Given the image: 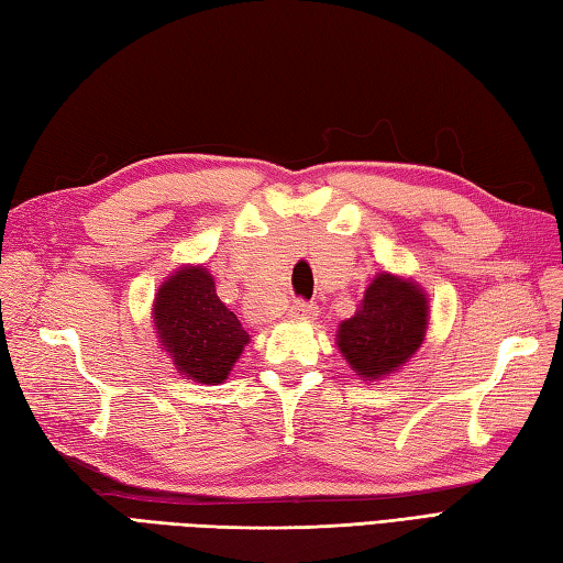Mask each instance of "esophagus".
<instances>
[{
    "label": "esophagus",
    "instance_id": "34e87169",
    "mask_svg": "<svg viewBox=\"0 0 563 563\" xmlns=\"http://www.w3.org/2000/svg\"><path fill=\"white\" fill-rule=\"evenodd\" d=\"M316 316H318V308L313 303L294 301V306L289 308V318H294V320H313Z\"/></svg>",
    "mask_w": 563,
    "mask_h": 563
}]
</instances>
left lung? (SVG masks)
Returning a JSON list of instances; mask_svg holds the SVG:
<instances>
[{
  "instance_id": "8db88e82",
  "label": "left lung",
  "mask_w": 563,
  "mask_h": 563,
  "mask_svg": "<svg viewBox=\"0 0 563 563\" xmlns=\"http://www.w3.org/2000/svg\"><path fill=\"white\" fill-rule=\"evenodd\" d=\"M430 325V298L410 277L378 272L357 313L342 320L335 345L362 382H382L416 357Z\"/></svg>"
}]
</instances>
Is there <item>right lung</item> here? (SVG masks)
Segmentation results:
<instances>
[{
  "instance_id": "right-lung-1",
  "label": "right lung",
  "mask_w": 563,
  "mask_h": 563,
  "mask_svg": "<svg viewBox=\"0 0 563 563\" xmlns=\"http://www.w3.org/2000/svg\"><path fill=\"white\" fill-rule=\"evenodd\" d=\"M159 350L197 384L218 386L231 376L250 335L216 294L203 265H181L159 284L153 301Z\"/></svg>"
}]
</instances>
